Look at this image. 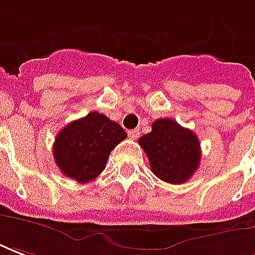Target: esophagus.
Masks as SVG:
<instances>
[{
	"instance_id": "obj_1",
	"label": "esophagus",
	"mask_w": 255,
	"mask_h": 255,
	"mask_svg": "<svg viewBox=\"0 0 255 255\" xmlns=\"http://www.w3.org/2000/svg\"><path fill=\"white\" fill-rule=\"evenodd\" d=\"M128 134H129V137H130L131 140H137L138 136H140V131L137 130V129H133V130L128 131Z\"/></svg>"
}]
</instances>
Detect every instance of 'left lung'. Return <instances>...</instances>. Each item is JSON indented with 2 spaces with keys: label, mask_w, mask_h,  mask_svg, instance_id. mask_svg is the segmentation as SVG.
<instances>
[{
  "label": "left lung",
  "mask_w": 255,
  "mask_h": 255,
  "mask_svg": "<svg viewBox=\"0 0 255 255\" xmlns=\"http://www.w3.org/2000/svg\"><path fill=\"white\" fill-rule=\"evenodd\" d=\"M155 176L170 184H182L194 176L200 162L199 138L169 118L158 119L152 130L138 138Z\"/></svg>",
  "instance_id": "8db88e82"
}]
</instances>
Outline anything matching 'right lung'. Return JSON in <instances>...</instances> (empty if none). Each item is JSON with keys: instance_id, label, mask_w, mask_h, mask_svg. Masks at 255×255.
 I'll use <instances>...</instances> for the list:
<instances>
[{"instance_id": "right-lung-1", "label": "right lung", "mask_w": 255, "mask_h": 255, "mask_svg": "<svg viewBox=\"0 0 255 255\" xmlns=\"http://www.w3.org/2000/svg\"><path fill=\"white\" fill-rule=\"evenodd\" d=\"M126 136L121 125L93 111L64 126L56 136V165L75 181H92L106 169L110 152Z\"/></svg>"}]
</instances>
